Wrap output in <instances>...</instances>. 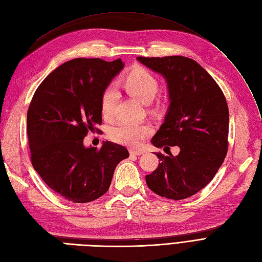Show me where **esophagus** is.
Wrapping results in <instances>:
<instances>
[{
	"label": "esophagus",
	"instance_id": "1",
	"mask_svg": "<svg viewBox=\"0 0 262 262\" xmlns=\"http://www.w3.org/2000/svg\"><path fill=\"white\" fill-rule=\"evenodd\" d=\"M130 154L134 155V156H140V155L144 154V151L140 150V149H130Z\"/></svg>",
	"mask_w": 262,
	"mask_h": 262
}]
</instances>
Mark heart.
I'll return each mask as SVG.
<instances>
[{
  "instance_id": "obj_1",
  "label": "heart",
  "mask_w": 262,
  "mask_h": 262,
  "mask_svg": "<svg viewBox=\"0 0 262 262\" xmlns=\"http://www.w3.org/2000/svg\"><path fill=\"white\" fill-rule=\"evenodd\" d=\"M118 85L135 100L142 104H149L158 92L157 78L149 70L142 66H133L119 81ZM117 93L113 89H107L102 95L101 114L103 118L111 119L116 105ZM151 133V127L147 123L121 122L111 130V138L117 143L129 146H138L147 135Z\"/></svg>"
}]
</instances>
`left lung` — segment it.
<instances>
[{"label": "left lung", "instance_id": "left-lung-1", "mask_svg": "<svg viewBox=\"0 0 262 262\" xmlns=\"http://www.w3.org/2000/svg\"><path fill=\"white\" fill-rule=\"evenodd\" d=\"M165 78L169 106L164 123L151 139L161 148L179 146L145 177L152 192L180 201L200 192L221 167L228 151L229 108L221 89L195 60L184 56L137 57ZM164 148V149H165Z\"/></svg>", "mask_w": 262, "mask_h": 262}]
</instances>
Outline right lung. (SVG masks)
<instances>
[{"label": "right lung", "mask_w": 262, "mask_h": 262, "mask_svg": "<svg viewBox=\"0 0 262 262\" xmlns=\"http://www.w3.org/2000/svg\"><path fill=\"white\" fill-rule=\"evenodd\" d=\"M119 58H76L43 80L27 114V133L34 170L54 192L74 203L104 195L128 149L110 141L101 149L85 147L89 131L102 123L101 100L123 69Z\"/></svg>", "instance_id": "obj_1"}]
</instances>
